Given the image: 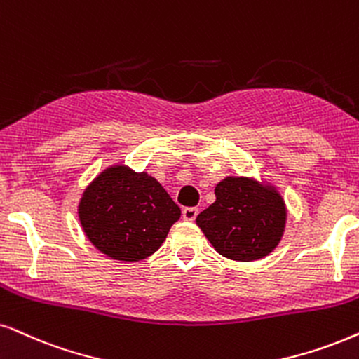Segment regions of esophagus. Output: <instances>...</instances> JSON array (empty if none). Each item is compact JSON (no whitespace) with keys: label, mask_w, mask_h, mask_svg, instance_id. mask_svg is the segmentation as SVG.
Instances as JSON below:
<instances>
[{"label":"esophagus","mask_w":359,"mask_h":359,"mask_svg":"<svg viewBox=\"0 0 359 359\" xmlns=\"http://www.w3.org/2000/svg\"><path fill=\"white\" fill-rule=\"evenodd\" d=\"M197 215H198V208L197 207H185L182 210L184 220H187V222H194L195 219H197Z\"/></svg>","instance_id":"esophagus-1"}]
</instances>
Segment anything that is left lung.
Here are the masks:
<instances>
[{
	"label": "left lung",
	"mask_w": 359,
	"mask_h": 359,
	"mask_svg": "<svg viewBox=\"0 0 359 359\" xmlns=\"http://www.w3.org/2000/svg\"><path fill=\"white\" fill-rule=\"evenodd\" d=\"M215 202L198 213L197 225L220 255L253 262L278 245L287 208L273 187L245 177H226L215 187Z\"/></svg>",
	"instance_id": "8db88e82"
}]
</instances>
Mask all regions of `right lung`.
<instances>
[{
    "mask_svg": "<svg viewBox=\"0 0 359 359\" xmlns=\"http://www.w3.org/2000/svg\"><path fill=\"white\" fill-rule=\"evenodd\" d=\"M79 220L86 237L107 257L139 262L158 250L180 208L146 172L109 167L84 190Z\"/></svg>",
    "mask_w": 359,
    "mask_h": 359,
    "instance_id": "1",
    "label": "right lung"
}]
</instances>
